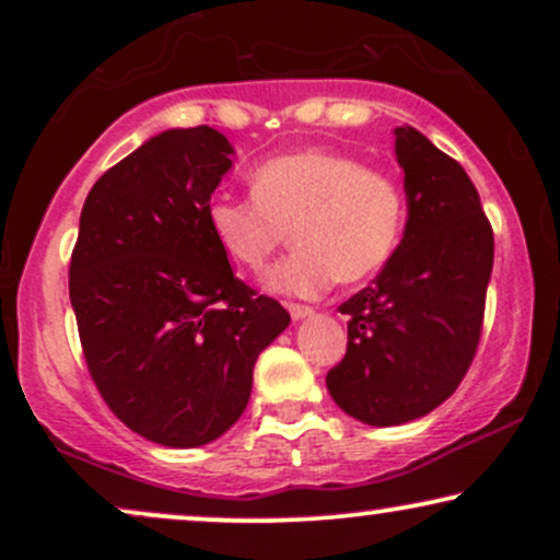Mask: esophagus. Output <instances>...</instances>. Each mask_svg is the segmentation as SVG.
<instances>
[{
  "mask_svg": "<svg viewBox=\"0 0 560 560\" xmlns=\"http://www.w3.org/2000/svg\"><path fill=\"white\" fill-rule=\"evenodd\" d=\"M289 307V316H292V320H302L307 316H313V307L307 305H287Z\"/></svg>",
  "mask_w": 560,
  "mask_h": 560,
  "instance_id": "1",
  "label": "esophagus"
}]
</instances>
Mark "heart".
<instances>
[{
  "label": "heart",
  "mask_w": 560,
  "mask_h": 560,
  "mask_svg": "<svg viewBox=\"0 0 560 560\" xmlns=\"http://www.w3.org/2000/svg\"><path fill=\"white\" fill-rule=\"evenodd\" d=\"M249 186L253 197H215L208 223L223 253L249 271H262L292 231L298 249L266 276L276 294L318 298L337 279H371L402 240V186L350 155L287 152L258 165Z\"/></svg>",
  "instance_id": "1"
}]
</instances>
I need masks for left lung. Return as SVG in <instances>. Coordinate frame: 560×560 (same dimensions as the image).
<instances>
[{
    "mask_svg": "<svg viewBox=\"0 0 560 560\" xmlns=\"http://www.w3.org/2000/svg\"><path fill=\"white\" fill-rule=\"evenodd\" d=\"M408 221L374 284L339 305L347 352L326 374L334 402L369 427L432 413L477 352L494 240L468 173L416 131L395 128Z\"/></svg>",
    "mask_w": 560,
    "mask_h": 560,
    "instance_id": "obj_1",
    "label": "left lung"
}]
</instances>
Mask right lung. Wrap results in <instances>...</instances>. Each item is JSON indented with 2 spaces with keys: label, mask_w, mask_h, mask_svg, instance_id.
Instances as JSON below:
<instances>
[{
  "label": "right lung",
  "mask_w": 560,
  "mask_h": 560,
  "mask_svg": "<svg viewBox=\"0 0 560 560\" xmlns=\"http://www.w3.org/2000/svg\"><path fill=\"white\" fill-rule=\"evenodd\" d=\"M234 147L210 126L168 128L89 191L70 305L96 389L131 432L199 447L229 432L255 361L289 326L231 271L208 223Z\"/></svg>",
  "instance_id": "1"
}]
</instances>
